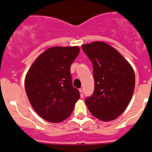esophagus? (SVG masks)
Returning <instances> with one entry per match:
<instances>
[{
    "label": "esophagus",
    "mask_w": 152,
    "mask_h": 152,
    "mask_svg": "<svg viewBox=\"0 0 152 152\" xmlns=\"http://www.w3.org/2000/svg\"><path fill=\"white\" fill-rule=\"evenodd\" d=\"M80 96L81 97H83V89H80Z\"/></svg>",
    "instance_id": "34e87169"
}]
</instances>
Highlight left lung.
I'll list each match as a JSON object with an SVG mask.
<instances>
[{"label":"left lung","mask_w":152,"mask_h":152,"mask_svg":"<svg viewBox=\"0 0 152 152\" xmlns=\"http://www.w3.org/2000/svg\"><path fill=\"white\" fill-rule=\"evenodd\" d=\"M93 63L94 91L85 102L90 113L104 121L116 119L129 104L135 76L129 62L109 45L94 42L82 45Z\"/></svg>","instance_id":"1"}]
</instances>
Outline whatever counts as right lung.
<instances>
[{
  "instance_id": "add662e5",
  "label": "right lung",
  "mask_w": 152,
  "mask_h": 152,
  "mask_svg": "<svg viewBox=\"0 0 152 152\" xmlns=\"http://www.w3.org/2000/svg\"><path fill=\"white\" fill-rule=\"evenodd\" d=\"M79 53L76 46L48 48L36 58L27 73V96L37 113L47 121L58 123L66 120L80 99L70 72Z\"/></svg>"
}]
</instances>
